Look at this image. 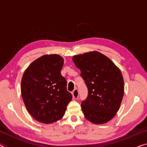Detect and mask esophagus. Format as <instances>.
<instances>
[{
  "instance_id": "34e87169",
  "label": "esophagus",
  "mask_w": 147,
  "mask_h": 147,
  "mask_svg": "<svg viewBox=\"0 0 147 147\" xmlns=\"http://www.w3.org/2000/svg\"><path fill=\"white\" fill-rule=\"evenodd\" d=\"M72 94H73V96L74 98L77 99L78 98V90L77 89H74V91L72 93Z\"/></svg>"
}]
</instances>
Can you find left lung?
I'll list each match as a JSON object with an SVG mask.
<instances>
[{
	"label": "left lung",
	"instance_id": "left-lung-1",
	"mask_svg": "<svg viewBox=\"0 0 147 147\" xmlns=\"http://www.w3.org/2000/svg\"><path fill=\"white\" fill-rule=\"evenodd\" d=\"M73 61L81 71L88 95L82 102L86 119L96 124L108 123L120 108L124 94V80L117 67L97 51L75 55Z\"/></svg>",
	"mask_w": 147,
	"mask_h": 147
}]
</instances>
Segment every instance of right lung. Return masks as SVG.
I'll return each mask as SVG.
<instances>
[{"instance_id": "1", "label": "right lung", "mask_w": 147, "mask_h": 147, "mask_svg": "<svg viewBox=\"0 0 147 147\" xmlns=\"http://www.w3.org/2000/svg\"><path fill=\"white\" fill-rule=\"evenodd\" d=\"M63 58L44 55L34 61L22 77L21 94L28 113L40 123L51 124L63 117L72 94L61 76Z\"/></svg>"}]
</instances>
